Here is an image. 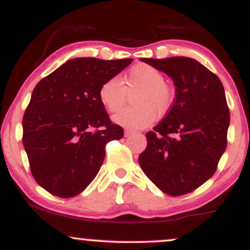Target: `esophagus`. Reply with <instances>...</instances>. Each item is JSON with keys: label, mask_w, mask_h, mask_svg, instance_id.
Here are the masks:
<instances>
[{"label": "esophagus", "mask_w": 250, "mask_h": 250, "mask_svg": "<svg viewBox=\"0 0 250 250\" xmlns=\"http://www.w3.org/2000/svg\"><path fill=\"white\" fill-rule=\"evenodd\" d=\"M134 133H135L134 130H130V129H127V130L125 131V136L128 137V136H130V135H133Z\"/></svg>", "instance_id": "esophagus-1"}]
</instances>
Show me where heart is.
Wrapping results in <instances>:
<instances>
[{"label": "heart", "instance_id": "b5f03b06", "mask_svg": "<svg viewBox=\"0 0 250 250\" xmlns=\"http://www.w3.org/2000/svg\"><path fill=\"white\" fill-rule=\"evenodd\" d=\"M165 81L163 74L156 68L139 63L128 71L123 83L119 77L103 82L99 89V100L105 110L115 113L128 101V94L136 91L131 97L133 107L122 109L113 116V121L125 128H145L155 119L167 115L173 105V91Z\"/></svg>", "mask_w": 250, "mask_h": 250}]
</instances>
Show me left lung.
<instances>
[{
	"label": "left lung",
	"mask_w": 250,
	"mask_h": 250,
	"mask_svg": "<svg viewBox=\"0 0 250 250\" xmlns=\"http://www.w3.org/2000/svg\"><path fill=\"white\" fill-rule=\"evenodd\" d=\"M173 79L175 100L139 156L143 173L163 193H190L213 176L227 147L230 114L220 79L196 60L141 59Z\"/></svg>",
	"instance_id": "left-lung-1"
}]
</instances>
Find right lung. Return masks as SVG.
I'll list each match as a JSON object with an SVG mask.
<instances>
[{
    "label": "right lung",
    "mask_w": 250,
    "mask_h": 250,
    "mask_svg": "<svg viewBox=\"0 0 250 250\" xmlns=\"http://www.w3.org/2000/svg\"><path fill=\"white\" fill-rule=\"evenodd\" d=\"M131 61L74 59L34 88L22 141L34 179L50 194L67 199L82 193L101 168L105 145L123 137V128L100 102L99 89Z\"/></svg>",
    "instance_id": "1"
}]
</instances>
